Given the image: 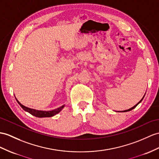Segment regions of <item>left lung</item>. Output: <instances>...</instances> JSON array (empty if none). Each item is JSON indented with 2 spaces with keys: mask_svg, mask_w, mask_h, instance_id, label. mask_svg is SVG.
I'll return each mask as SVG.
<instances>
[{
  "mask_svg": "<svg viewBox=\"0 0 159 159\" xmlns=\"http://www.w3.org/2000/svg\"><path fill=\"white\" fill-rule=\"evenodd\" d=\"M144 96H145V94H144ZM144 96H143V98L140 100V102H139L138 103H137L136 104H135V106H134L133 107H131V109H127V110H125V111H121V112H127V111H131V110H132V109H134V108H135V107H137V105H138V104H140L141 102H142V100H143V98H144Z\"/></svg>",
  "mask_w": 159,
  "mask_h": 159,
  "instance_id": "left-lung-1",
  "label": "left lung"
}]
</instances>
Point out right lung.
Masks as SVG:
<instances>
[{
	"mask_svg": "<svg viewBox=\"0 0 159 159\" xmlns=\"http://www.w3.org/2000/svg\"><path fill=\"white\" fill-rule=\"evenodd\" d=\"M17 102H18V104L21 107V108L24 111L28 112L29 113H30L31 115H32L35 117H53L55 115L58 114L59 113L60 111H61V110L63 109L65 107V104L63 106H61L59 108H57L56 109H54L52 111H38V110H36V109H30V108H28L27 107H25L21 104L20 102H19L17 99L16 98Z\"/></svg>",
	"mask_w": 159,
	"mask_h": 159,
	"instance_id": "obj_1",
	"label": "right lung"
}]
</instances>
